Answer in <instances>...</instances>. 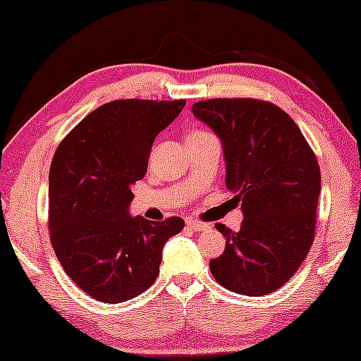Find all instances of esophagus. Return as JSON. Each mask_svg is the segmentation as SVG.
I'll return each instance as SVG.
<instances>
[{
	"label": "esophagus",
	"mask_w": 361,
	"mask_h": 361,
	"mask_svg": "<svg viewBox=\"0 0 361 361\" xmlns=\"http://www.w3.org/2000/svg\"><path fill=\"white\" fill-rule=\"evenodd\" d=\"M186 227L195 230V232H203V230L210 228V225L203 224V222H198V220H188V222H186Z\"/></svg>",
	"instance_id": "1"
}]
</instances>
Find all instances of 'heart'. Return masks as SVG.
I'll list each match as a JSON object with an SVG mask.
<instances>
[{"mask_svg": "<svg viewBox=\"0 0 361 361\" xmlns=\"http://www.w3.org/2000/svg\"><path fill=\"white\" fill-rule=\"evenodd\" d=\"M202 134H207V133H203V131H193V133H190V134H188V139H190V137H197V136H202Z\"/></svg>", "mask_w": 361, "mask_h": 361, "instance_id": "heart-1", "label": "heart"}]
</instances>
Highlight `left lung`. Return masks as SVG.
<instances>
[{
	"label": "left lung",
	"instance_id": "obj_1",
	"mask_svg": "<svg viewBox=\"0 0 361 361\" xmlns=\"http://www.w3.org/2000/svg\"><path fill=\"white\" fill-rule=\"evenodd\" d=\"M222 142L225 185L242 202L240 230L222 224L227 238L210 271L220 286L266 296L286 284L311 249L321 173L290 117L271 102L212 99L192 106Z\"/></svg>",
	"mask_w": 361,
	"mask_h": 361
}]
</instances>
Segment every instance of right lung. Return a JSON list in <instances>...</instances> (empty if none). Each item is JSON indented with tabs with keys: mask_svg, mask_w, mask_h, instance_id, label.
I'll list each match as a JSON object with an SVG mask.
<instances>
[{
	"mask_svg": "<svg viewBox=\"0 0 361 361\" xmlns=\"http://www.w3.org/2000/svg\"><path fill=\"white\" fill-rule=\"evenodd\" d=\"M185 101H114L90 112L60 142L49 175L50 240L67 276L101 302L139 296L159 274L163 247L183 219L129 214L156 136Z\"/></svg>",
	"mask_w": 361,
	"mask_h": 361,
	"instance_id": "right-lung-1",
	"label": "right lung"
}]
</instances>
